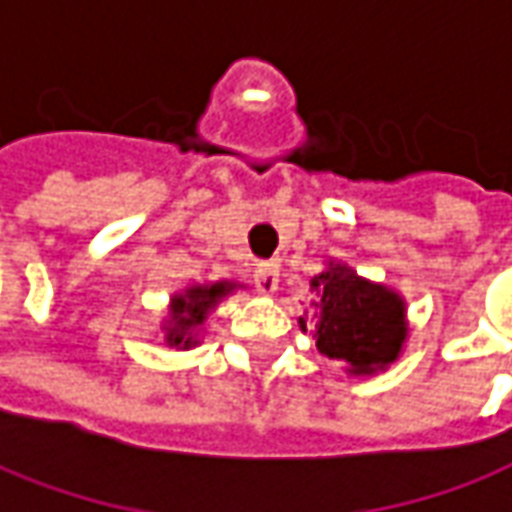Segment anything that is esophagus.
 Returning <instances> with one entry per match:
<instances>
[{
  "instance_id": "obj_1",
  "label": "esophagus",
  "mask_w": 512,
  "mask_h": 512,
  "mask_svg": "<svg viewBox=\"0 0 512 512\" xmlns=\"http://www.w3.org/2000/svg\"><path fill=\"white\" fill-rule=\"evenodd\" d=\"M277 285H280V268H277V263H271V260H266V263H257L255 268V288L263 296H271V293L277 291Z\"/></svg>"
}]
</instances>
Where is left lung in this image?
Returning <instances> with one entry per match:
<instances>
[{
  "label": "left lung",
  "instance_id": "left-lung-1",
  "mask_svg": "<svg viewBox=\"0 0 512 512\" xmlns=\"http://www.w3.org/2000/svg\"><path fill=\"white\" fill-rule=\"evenodd\" d=\"M310 285L321 293L313 335L321 355L343 360L352 374H371L399 357L407 338L399 293L357 277L341 263H330Z\"/></svg>",
  "mask_w": 512,
  "mask_h": 512
}]
</instances>
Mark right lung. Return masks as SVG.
<instances>
[{
  "label": "right lung",
  "instance_id": "1",
  "mask_svg": "<svg viewBox=\"0 0 512 512\" xmlns=\"http://www.w3.org/2000/svg\"><path fill=\"white\" fill-rule=\"evenodd\" d=\"M232 282H213V285H194L182 296L171 299V321L166 327V341L169 346L191 349L196 346L199 327L205 324L207 313L219 305L221 299L232 291Z\"/></svg>",
  "mask_w": 512,
  "mask_h": 512
}]
</instances>
